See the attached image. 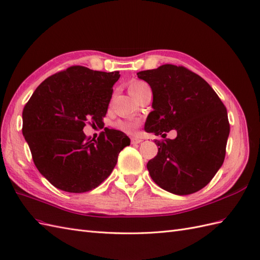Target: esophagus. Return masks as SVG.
<instances>
[{"label": "esophagus", "mask_w": 260, "mask_h": 260, "mask_svg": "<svg viewBox=\"0 0 260 260\" xmlns=\"http://www.w3.org/2000/svg\"><path fill=\"white\" fill-rule=\"evenodd\" d=\"M131 142H132V144H133V145H137V144H139V143H142V139H141V138L133 137Z\"/></svg>", "instance_id": "esophagus-1"}]
</instances>
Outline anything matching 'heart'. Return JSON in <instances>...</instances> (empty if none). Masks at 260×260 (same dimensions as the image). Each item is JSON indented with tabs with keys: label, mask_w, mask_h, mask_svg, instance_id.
I'll list each match as a JSON object with an SVG mask.
<instances>
[{
	"label": "heart",
	"mask_w": 260,
	"mask_h": 260,
	"mask_svg": "<svg viewBox=\"0 0 260 260\" xmlns=\"http://www.w3.org/2000/svg\"><path fill=\"white\" fill-rule=\"evenodd\" d=\"M146 88H149L148 84L145 83L144 81H141V80H132V81L128 83V91L131 93V95H133L134 98H136L138 93H141ZM138 125H139V122L137 119L128 118V119H119V121L115 122L114 127L117 131L126 133V134H134L138 127Z\"/></svg>",
	"instance_id": "obj_1"
}]
</instances>
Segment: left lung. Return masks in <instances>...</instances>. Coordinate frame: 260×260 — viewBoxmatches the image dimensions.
Masks as SVG:
<instances>
[{"label":"left lung","mask_w":260,"mask_h":260,"mask_svg":"<svg viewBox=\"0 0 260 260\" xmlns=\"http://www.w3.org/2000/svg\"><path fill=\"white\" fill-rule=\"evenodd\" d=\"M152 91L145 131L175 140L155 141L158 154L147 169L152 180L178 196L201 190L222 167L230 135L228 111L211 85L184 67L164 64L137 73Z\"/></svg>","instance_id":"8db88e82"}]
</instances>
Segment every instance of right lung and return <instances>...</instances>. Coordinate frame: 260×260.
Here are the masks:
<instances>
[{
  "label": "right lung",
  "instance_id": "right-lung-1",
  "mask_svg": "<svg viewBox=\"0 0 260 260\" xmlns=\"http://www.w3.org/2000/svg\"><path fill=\"white\" fill-rule=\"evenodd\" d=\"M119 72L73 66L38 85L23 110V135L38 171L70 193L96 188L108 178L121 150L131 144L123 132L104 128L86 138L85 122L102 123Z\"/></svg>",
  "mask_w": 260,
  "mask_h": 260
}]
</instances>
